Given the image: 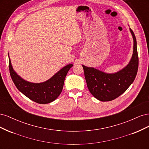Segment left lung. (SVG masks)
<instances>
[{
	"mask_svg": "<svg viewBox=\"0 0 149 149\" xmlns=\"http://www.w3.org/2000/svg\"><path fill=\"white\" fill-rule=\"evenodd\" d=\"M134 40L133 54L129 64L115 73H106L93 67L82 65L89 91L97 100L109 101L123 94L134 82L137 73L139 58L136 36L130 29Z\"/></svg>",
	"mask_w": 149,
	"mask_h": 149,
	"instance_id": "8db88e82",
	"label": "left lung"
}]
</instances>
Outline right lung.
Masks as SVG:
<instances>
[{"label": "right lung", "mask_w": 149, "mask_h": 149, "mask_svg": "<svg viewBox=\"0 0 149 149\" xmlns=\"http://www.w3.org/2000/svg\"><path fill=\"white\" fill-rule=\"evenodd\" d=\"M10 76L17 88L30 100L39 104H48L55 101L60 96L68 72L73 64H69L58 71L51 78L40 83H30L22 79L13 70L8 55Z\"/></svg>", "instance_id": "right-lung-1"}]
</instances>
